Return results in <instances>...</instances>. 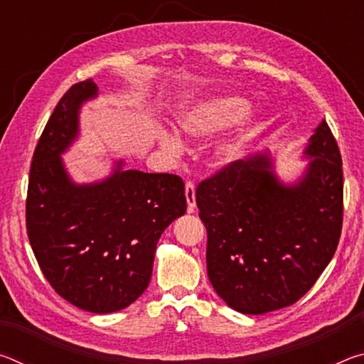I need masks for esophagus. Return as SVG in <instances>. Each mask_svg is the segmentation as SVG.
<instances>
[{"instance_id":"34e87169","label":"esophagus","mask_w":364,"mask_h":364,"mask_svg":"<svg viewBox=\"0 0 364 364\" xmlns=\"http://www.w3.org/2000/svg\"><path fill=\"white\" fill-rule=\"evenodd\" d=\"M184 194H186V202H188V212L193 213L196 208V186L194 183L188 181L186 186H184Z\"/></svg>"}]
</instances>
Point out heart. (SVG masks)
<instances>
[{
    "label": "heart",
    "mask_w": 364,
    "mask_h": 364,
    "mask_svg": "<svg viewBox=\"0 0 364 364\" xmlns=\"http://www.w3.org/2000/svg\"><path fill=\"white\" fill-rule=\"evenodd\" d=\"M250 112V102L237 95H213L194 100L183 106L176 114L180 132L193 139H207L226 128L237 125ZM245 134L223 141L215 149L220 165H230L242 154ZM160 144L173 152L181 151V141L175 134H160Z\"/></svg>",
    "instance_id": "b5f03b06"
}]
</instances>
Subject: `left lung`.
I'll use <instances>...</instances> for the list:
<instances>
[{
    "mask_svg": "<svg viewBox=\"0 0 364 364\" xmlns=\"http://www.w3.org/2000/svg\"><path fill=\"white\" fill-rule=\"evenodd\" d=\"M304 156L308 165L294 183L281 181L263 152L226 165L196 189L208 279L232 310L263 315L295 304L336 254L342 157L324 120Z\"/></svg>",
    "mask_w": 364,
    "mask_h": 364,
    "instance_id": "8db88e82",
    "label": "left lung"
}]
</instances>
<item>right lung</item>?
Listing matches in <instances>:
<instances>
[{
	"instance_id": "obj_1",
	"label": "right lung",
	"mask_w": 364,
	"mask_h": 364,
	"mask_svg": "<svg viewBox=\"0 0 364 364\" xmlns=\"http://www.w3.org/2000/svg\"><path fill=\"white\" fill-rule=\"evenodd\" d=\"M96 96L90 78L60 97L33 152L26 213L49 284L102 315L132 305L149 286L159 239L186 212V196L180 176L125 170L123 160L101 181H72L60 156L78 138L80 109Z\"/></svg>"
}]
</instances>
